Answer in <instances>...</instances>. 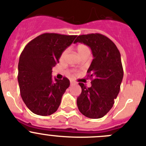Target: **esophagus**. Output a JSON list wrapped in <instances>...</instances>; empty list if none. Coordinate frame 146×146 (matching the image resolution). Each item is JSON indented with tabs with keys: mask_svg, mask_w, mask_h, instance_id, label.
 <instances>
[{
	"mask_svg": "<svg viewBox=\"0 0 146 146\" xmlns=\"http://www.w3.org/2000/svg\"><path fill=\"white\" fill-rule=\"evenodd\" d=\"M70 85H73V84H76V82H75L73 80H70Z\"/></svg>",
	"mask_w": 146,
	"mask_h": 146,
	"instance_id": "34e87169",
	"label": "esophagus"
}]
</instances>
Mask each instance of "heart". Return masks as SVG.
I'll return each mask as SVG.
<instances>
[{"mask_svg": "<svg viewBox=\"0 0 146 146\" xmlns=\"http://www.w3.org/2000/svg\"><path fill=\"white\" fill-rule=\"evenodd\" d=\"M76 50H77V52H78V54L81 55V54H82L85 53V52H89V47H88L86 45H85V44H78V45L76 46ZM67 52H68V51H67V49H65L63 52H62L61 54H60V60H62L64 58H65V55H66V54H67Z\"/></svg>", "mask_w": 146, "mask_h": 146, "instance_id": "1", "label": "heart"}]
</instances>
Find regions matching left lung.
Here are the masks:
<instances>
[{
	"label": "left lung",
	"instance_id": "left-lung-1",
	"mask_svg": "<svg viewBox=\"0 0 146 146\" xmlns=\"http://www.w3.org/2000/svg\"><path fill=\"white\" fill-rule=\"evenodd\" d=\"M91 48L93 59L87 70L91 87L78 83L81 93L77 98L80 112L90 119H100L108 112L120 90L124 71L119 49L113 42L100 33L78 35L74 43Z\"/></svg>",
	"mask_w": 146,
	"mask_h": 146
}]
</instances>
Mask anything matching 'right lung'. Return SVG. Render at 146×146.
Returning a JSON list of instances; mask_svg holds the SVG:
<instances>
[{
  "mask_svg": "<svg viewBox=\"0 0 146 146\" xmlns=\"http://www.w3.org/2000/svg\"><path fill=\"white\" fill-rule=\"evenodd\" d=\"M77 35L44 33L30 41L19 57L18 82L22 100L33 113L52 115L70 86L66 77L53 80L52 68Z\"/></svg>",
  "mask_w": 146,
  "mask_h": 146,
  "instance_id": "add662e5",
  "label": "right lung"
}]
</instances>
